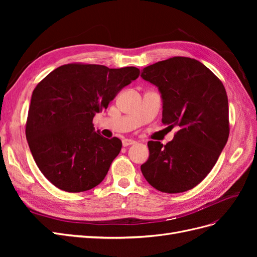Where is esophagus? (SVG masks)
Masks as SVG:
<instances>
[{
  "label": "esophagus",
  "mask_w": 257,
  "mask_h": 257,
  "mask_svg": "<svg viewBox=\"0 0 257 257\" xmlns=\"http://www.w3.org/2000/svg\"><path fill=\"white\" fill-rule=\"evenodd\" d=\"M136 144L135 141H133V139H128V138H124L122 141V145L124 147H127V146H131V145H134Z\"/></svg>",
  "instance_id": "34e87169"
}]
</instances>
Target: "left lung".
<instances>
[{"mask_svg":"<svg viewBox=\"0 0 257 257\" xmlns=\"http://www.w3.org/2000/svg\"><path fill=\"white\" fill-rule=\"evenodd\" d=\"M163 100L162 122L178 126L172 142H148L141 166L146 180L165 193L196 186L213 168L229 136L228 99L221 80L199 61L174 57L143 69Z\"/></svg>","mask_w":257,"mask_h":257,"instance_id":"left-lung-1","label":"left lung"}]
</instances>
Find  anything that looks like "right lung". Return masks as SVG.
Wrapping results in <instances>:
<instances>
[{
  "label": "right lung",
  "instance_id": "add662e5",
  "mask_svg": "<svg viewBox=\"0 0 257 257\" xmlns=\"http://www.w3.org/2000/svg\"><path fill=\"white\" fill-rule=\"evenodd\" d=\"M138 76L134 66L74 63L56 68L36 85L26 136L37 167L53 185L78 193L104 180L122 143L103 137L92 121Z\"/></svg>",
  "mask_w": 257,
  "mask_h": 257
}]
</instances>
